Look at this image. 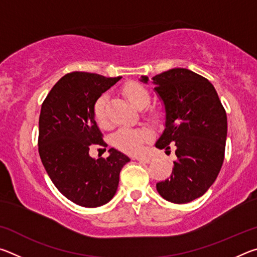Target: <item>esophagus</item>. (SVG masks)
I'll return each instance as SVG.
<instances>
[{
  "mask_svg": "<svg viewBox=\"0 0 257 257\" xmlns=\"http://www.w3.org/2000/svg\"><path fill=\"white\" fill-rule=\"evenodd\" d=\"M136 160L139 161V162H143V163H150L152 161V159L147 158V156H137Z\"/></svg>",
  "mask_w": 257,
  "mask_h": 257,
  "instance_id": "1",
  "label": "esophagus"
}]
</instances>
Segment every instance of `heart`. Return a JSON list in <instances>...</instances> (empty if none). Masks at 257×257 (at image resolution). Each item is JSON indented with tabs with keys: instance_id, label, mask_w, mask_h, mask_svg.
Instances as JSON below:
<instances>
[{
	"instance_id": "obj_1",
	"label": "heart",
	"mask_w": 257,
	"mask_h": 257,
	"mask_svg": "<svg viewBox=\"0 0 257 257\" xmlns=\"http://www.w3.org/2000/svg\"><path fill=\"white\" fill-rule=\"evenodd\" d=\"M123 94L127 97L128 101L133 104V105L138 108V110H143L149 106L151 102L150 93L147 92L145 87L137 84V82H129V84L123 87ZM107 95L102 94L96 101L94 103L93 107V114L95 121H96L98 125L103 128H106L110 125V121H108L107 116ZM152 138V133L146 128H139V129H132V128H120L118 132L113 136V145L116 149L124 152L128 154H137L143 150L145 143H147Z\"/></svg>"
}]
</instances>
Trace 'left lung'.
Masks as SVG:
<instances>
[{
  "instance_id": "8db88e82",
  "label": "left lung",
  "mask_w": 257,
  "mask_h": 257,
  "mask_svg": "<svg viewBox=\"0 0 257 257\" xmlns=\"http://www.w3.org/2000/svg\"><path fill=\"white\" fill-rule=\"evenodd\" d=\"M141 80L147 84L149 77ZM152 80L165 108V129L155 146L175 145L178 158L170 178L156 189L169 202L189 203L206 193L222 167L227 113L214 86L188 69H171Z\"/></svg>"
}]
</instances>
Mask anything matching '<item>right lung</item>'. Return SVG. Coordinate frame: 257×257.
<instances>
[{
  "label": "right lung",
  "mask_w": 257,
  "mask_h": 257,
  "mask_svg": "<svg viewBox=\"0 0 257 257\" xmlns=\"http://www.w3.org/2000/svg\"><path fill=\"white\" fill-rule=\"evenodd\" d=\"M121 77L75 71L56 82L42 104L38 152L52 182L71 202L98 207L110 202L120 171L130 159L110 149L106 159L89 156L92 145L107 146L93 114L94 103Z\"/></svg>",
  "instance_id": "add662e5"
}]
</instances>
